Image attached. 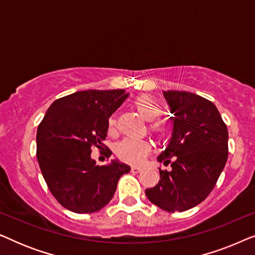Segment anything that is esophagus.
Returning a JSON list of instances; mask_svg holds the SVG:
<instances>
[{
  "mask_svg": "<svg viewBox=\"0 0 255 255\" xmlns=\"http://www.w3.org/2000/svg\"><path fill=\"white\" fill-rule=\"evenodd\" d=\"M141 170L140 167H137V166H132L131 167V172L132 173H139Z\"/></svg>",
  "mask_w": 255,
  "mask_h": 255,
  "instance_id": "34e87169",
  "label": "esophagus"
}]
</instances>
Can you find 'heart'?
I'll return each mask as SVG.
<instances>
[{"label":"heart","instance_id":"1","mask_svg":"<svg viewBox=\"0 0 255 255\" xmlns=\"http://www.w3.org/2000/svg\"><path fill=\"white\" fill-rule=\"evenodd\" d=\"M133 106L144 120L151 122L149 130L158 139H166L169 134V127L166 122L156 120L161 114V106L151 96L141 95L134 100ZM116 121L110 118L109 130H114ZM152 146L145 139H124L116 146V154L121 160L128 163H140L148 153Z\"/></svg>","mask_w":255,"mask_h":255}]
</instances>
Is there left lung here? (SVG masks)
Segmentation results:
<instances>
[{
	"mask_svg": "<svg viewBox=\"0 0 255 255\" xmlns=\"http://www.w3.org/2000/svg\"><path fill=\"white\" fill-rule=\"evenodd\" d=\"M163 96L174 115V128L158 161L170 163L172 169H159L158 184L145 194L162 210L182 212L203 202L215 188L228 160L229 132L211 101L179 90Z\"/></svg>",
	"mask_w": 255,
	"mask_h": 255,
	"instance_id": "obj_1",
	"label": "left lung"
}]
</instances>
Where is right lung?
<instances>
[{"label": "right lung", "instance_id": "1", "mask_svg": "<svg viewBox=\"0 0 255 255\" xmlns=\"http://www.w3.org/2000/svg\"><path fill=\"white\" fill-rule=\"evenodd\" d=\"M127 97L123 89L76 92L55 100L38 125L41 174L51 194L68 210H101L113 198L120 177L130 172L117 160L99 166L90 158L92 147L106 146L109 117Z\"/></svg>", "mask_w": 255, "mask_h": 255}]
</instances>
